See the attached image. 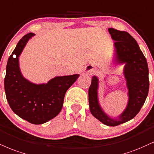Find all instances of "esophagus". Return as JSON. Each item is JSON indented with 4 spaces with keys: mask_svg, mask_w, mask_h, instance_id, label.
Returning a JSON list of instances; mask_svg holds the SVG:
<instances>
[{
    "mask_svg": "<svg viewBox=\"0 0 154 154\" xmlns=\"http://www.w3.org/2000/svg\"><path fill=\"white\" fill-rule=\"evenodd\" d=\"M96 73V71L95 69H94L93 66L89 65L87 66L86 68V74H88L89 75H94V74Z\"/></svg>",
    "mask_w": 154,
    "mask_h": 154,
    "instance_id": "34e87169",
    "label": "esophagus"
}]
</instances>
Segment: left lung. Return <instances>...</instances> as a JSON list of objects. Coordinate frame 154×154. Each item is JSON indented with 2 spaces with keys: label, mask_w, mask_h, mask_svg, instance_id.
I'll return each instance as SVG.
<instances>
[{
  "label": "left lung",
  "mask_w": 154,
  "mask_h": 154,
  "mask_svg": "<svg viewBox=\"0 0 154 154\" xmlns=\"http://www.w3.org/2000/svg\"><path fill=\"white\" fill-rule=\"evenodd\" d=\"M111 38L115 41V62L124 64L123 75L126 81L128 100L122 113L112 118L105 113L98 100L99 79L92 77L89 88V106L94 117L105 125L116 126L133 119L139 112L149 90V67L147 61L134 38L126 31L108 29Z\"/></svg>",
  "instance_id": "left-lung-1"
}]
</instances>
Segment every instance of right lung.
Listing matches in <instances>:
<instances>
[{
    "instance_id": "1",
    "label": "right lung",
    "mask_w": 154,
    "mask_h": 154,
    "mask_svg": "<svg viewBox=\"0 0 154 154\" xmlns=\"http://www.w3.org/2000/svg\"><path fill=\"white\" fill-rule=\"evenodd\" d=\"M34 36L29 33L22 37L9 57L4 88L7 101L15 113L29 123L38 125L47 123L60 112L66 90L79 75L55 77L44 84H35L26 79L20 69L19 57Z\"/></svg>"
}]
</instances>
